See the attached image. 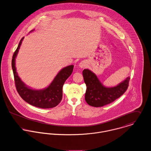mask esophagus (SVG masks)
<instances>
[{
    "mask_svg": "<svg viewBox=\"0 0 151 151\" xmlns=\"http://www.w3.org/2000/svg\"><path fill=\"white\" fill-rule=\"evenodd\" d=\"M86 65H87V63H86V62L85 61H82V62H81L79 63V67L81 68H83L86 66Z\"/></svg>",
    "mask_w": 151,
    "mask_h": 151,
    "instance_id": "obj_1",
    "label": "esophagus"
}]
</instances>
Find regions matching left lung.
Returning a JSON list of instances; mask_svg holds the SVG:
<instances>
[{
	"instance_id": "obj_1",
	"label": "left lung",
	"mask_w": 151,
	"mask_h": 151,
	"mask_svg": "<svg viewBox=\"0 0 151 151\" xmlns=\"http://www.w3.org/2000/svg\"><path fill=\"white\" fill-rule=\"evenodd\" d=\"M86 85L85 101L93 107H101L111 104L122 95L127 90L130 80L129 76L114 87H105L97 76L89 69L82 72Z\"/></svg>"
}]
</instances>
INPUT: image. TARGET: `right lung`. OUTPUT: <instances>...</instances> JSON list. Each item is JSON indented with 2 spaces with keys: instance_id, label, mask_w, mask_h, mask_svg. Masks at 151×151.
Returning <instances> with one entry per match:
<instances>
[{
  "instance_id": "1",
  "label": "right lung",
  "mask_w": 151,
  "mask_h": 151,
  "mask_svg": "<svg viewBox=\"0 0 151 151\" xmlns=\"http://www.w3.org/2000/svg\"><path fill=\"white\" fill-rule=\"evenodd\" d=\"M23 39L24 37L21 39L12 60V67L16 90L20 97L32 106L43 109L54 108L62 101L63 85L72 74L74 66L69 65L62 69L51 83L45 89L37 90L29 88L22 81L17 75L15 66V59Z\"/></svg>"
}]
</instances>
